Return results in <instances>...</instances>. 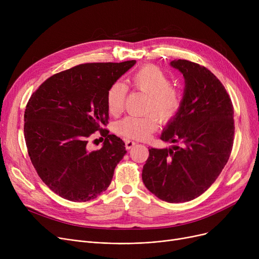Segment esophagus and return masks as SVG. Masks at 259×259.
<instances>
[{"mask_svg": "<svg viewBox=\"0 0 259 259\" xmlns=\"http://www.w3.org/2000/svg\"><path fill=\"white\" fill-rule=\"evenodd\" d=\"M135 145V142H133V141H130V140H127L126 142H125V147H126V149H131L133 146Z\"/></svg>", "mask_w": 259, "mask_h": 259, "instance_id": "1", "label": "esophagus"}]
</instances>
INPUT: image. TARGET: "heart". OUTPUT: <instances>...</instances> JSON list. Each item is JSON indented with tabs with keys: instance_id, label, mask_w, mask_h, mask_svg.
<instances>
[{
	"instance_id": "obj_1",
	"label": "heart",
	"mask_w": 259,
	"mask_h": 259,
	"mask_svg": "<svg viewBox=\"0 0 259 259\" xmlns=\"http://www.w3.org/2000/svg\"><path fill=\"white\" fill-rule=\"evenodd\" d=\"M130 86L147 94L144 116H126L117 121L114 131L120 137L130 140H147L157 130L158 119L168 124L178 116L183 98L179 88L173 86L169 75L154 65H145L135 71L130 79ZM127 87L115 81L107 91L106 103L111 115H118L124 110L127 98ZM155 114L153 115V113Z\"/></svg>"
}]
</instances>
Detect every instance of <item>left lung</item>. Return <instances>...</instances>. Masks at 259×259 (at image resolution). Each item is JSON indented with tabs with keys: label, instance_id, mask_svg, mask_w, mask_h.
<instances>
[{
	"label": "left lung",
	"instance_id": "left-lung-1",
	"mask_svg": "<svg viewBox=\"0 0 259 259\" xmlns=\"http://www.w3.org/2000/svg\"><path fill=\"white\" fill-rule=\"evenodd\" d=\"M171 66L185 77L181 110L160 140L172 149H149L142 179L146 188L167 202L192 200L219 178L234 141V109L229 94L206 67L187 60Z\"/></svg>",
	"mask_w": 259,
	"mask_h": 259
}]
</instances>
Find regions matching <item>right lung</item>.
<instances>
[{
    "instance_id": "obj_1",
    "label": "right lung",
    "mask_w": 259,
    "mask_h": 259,
    "mask_svg": "<svg viewBox=\"0 0 259 259\" xmlns=\"http://www.w3.org/2000/svg\"><path fill=\"white\" fill-rule=\"evenodd\" d=\"M135 63L77 65L53 74L31 94L24 114L27 151L40 180L61 197L88 201L110 185L127 151L125 143L104 128L107 91ZM97 131L104 145L88 152V139Z\"/></svg>"
}]
</instances>
